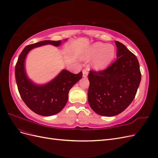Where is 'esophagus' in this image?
I'll list each match as a JSON object with an SVG mask.
<instances>
[{"instance_id":"34e87169","label":"esophagus","mask_w":158,"mask_h":158,"mask_svg":"<svg viewBox=\"0 0 158 158\" xmlns=\"http://www.w3.org/2000/svg\"><path fill=\"white\" fill-rule=\"evenodd\" d=\"M88 75V69H85L83 70V77H86Z\"/></svg>"}]
</instances>
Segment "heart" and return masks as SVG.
Returning a JSON list of instances; mask_svg holds the SVG:
<instances>
[{
	"mask_svg": "<svg viewBox=\"0 0 158 158\" xmlns=\"http://www.w3.org/2000/svg\"><path fill=\"white\" fill-rule=\"evenodd\" d=\"M114 46L102 42H95L84 49L80 53L81 59L91 61V66L96 71L105 69L115 57Z\"/></svg>",
	"mask_w": 158,
	"mask_h": 158,
	"instance_id": "heart-1",
	"label": "heart"
}]
</instances>
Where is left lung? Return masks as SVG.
Returning <instances> with one entry per match:
<instances>
[{
    "mask_svg": "<svg viewBox=\"0 0 158 158\" xmlns=\"http://www.w3.org/2000/svg\"><path fill=\"white\" fill-rule=\"evenodd\" d=\"M117 60L107 69L90 71L88 101L97 114L113 116L121 113L136 96L141 81L137 57L122 43L115 41Z\"/></svg>",
    "mask_w": 158,
    "mask_h": 158,
    "instance_id": "obj_1",
    "label": "left lung"
}]
</instances>
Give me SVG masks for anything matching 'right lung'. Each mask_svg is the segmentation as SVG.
I'll return each mask as SVG.
<instances>
[{"instance_id":"1","label":"right lung","mask_w":158,"mask_h":158,"mask_svg":"<svg viewBox=\"0 0 158 158\" xmlns=\"http://www.w3.org/2000/svg\"><path fill=\"white\" fill-rule=\"evenodd\" d=\"M61 44V40H44L28 45L22 50L16 63L15 77L20 97L27 106L39 115L49 116L60 112L68 100L69 90L82 78L81 71L73 74L66 69H63L51 81L44 85L35 84L28 78L25 69V59L28 52L44 45L59 46Z\"/></svg>"}]
</instances>
